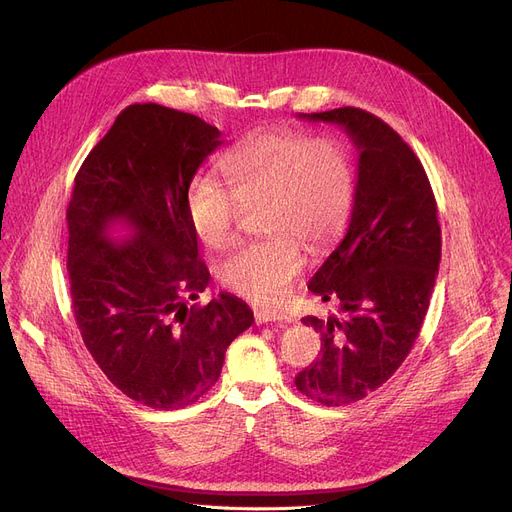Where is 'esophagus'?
<instances>
[{
    "label": "esophagus",
    "mask_w": 512,
    "mask_h": 512,
    "mask_svg": "<svg viewBox=\"0 0 512 512\" xmlns=\"http://www.w3.org/2000/svg\"><path fill=\"white\" fill-rule=\"evenodd\" d=\"M257 324H270V321H288V317L280 311H255Z\"/></svg>",
    "instance_id": "esophagus-1"
}]
</instances>
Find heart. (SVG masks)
Returning a JSON list of instances; mask_svg holds the SVG:
<instances>
[{"mask_svg": "<svg viewBox=\"0 0 512 512\" xmlns=\"http://www.w3.org/2000/svg\"><path fill=\"white\" fill-rule=\"evenodd\" d=\"M222 168L230 188L211 176L188 188V224L205 247L224 249L245 209H261L259 228L270 236L232 251L220 263V280L249 301L278 303L305 267L301 245L324 249L348 222L355 199L351 155L334 137L270 130L226 153Z\"/></svg>", "mask_w": 512, "mask_h": 512, "instance_id": "b5f03b06", "label": "heart"}]
</instances>
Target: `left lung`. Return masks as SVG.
Wrapping results in <instances>:
<instances>
[{"mask_svg": "<svg viewBox=\"0 0 512 512\" xmlns=\"http://www.w3.org/2000/svg\"><path fill=\"white\" fill-rule=\"evenodd\" d=\"M301 118L338 124L359 151L348 230L309 280L342 317H303L321 336V355L294 378L319 405L344 407L386 384L411 353L434 292L442 230L419 157L384 120L359 107Z\"/></svg>", "mask_w": 512, "mask_h": 512, "instance_id": "1", "label": "left lung"}]
</instances>
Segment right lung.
I'll return each mask as SVG.
<instances>
[{
  "label": "right lung",
  "mask_w": 512,
  "mask_h": 512,
  "mask_svg": "<svg viewBox=\"0 0 512 512\" xmlns=\"http://www.w3.org/2000/svg\"><path fill=\"white\" fill-rule=\"evenodd\" d=\"M220 137L193 114L128 105L80 166L66 211L80 336L107 380L159 411L197 402L218 382L230 342L255 321L228 292L188 305L209 270L186 193ZM116 227L127 234L116 237Z\"/></svg>",
  "instance_id": "1"
}]
</instances>
